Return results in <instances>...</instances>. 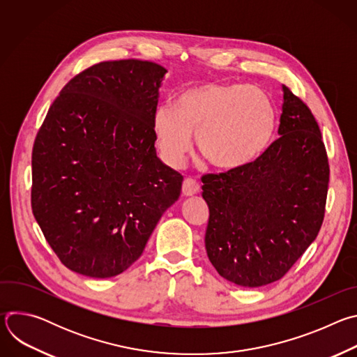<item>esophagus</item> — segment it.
<instances>
[{"instance_id": "1", "label": "esophagus", "mask_w": 357, "mask_h": 357, "mask_svg": "<svg viewBox=\"0 0 357 357\" xmlns=\"http://www.w3.org/2000/svg\"><path fill=\"white\" fill-rule=\"evenodd\" d=\"M199 189H200L199 183L195 179H192V178H186L183 181V183H182V193H183V196H193V195H196L199 192Z\"/></svg>"}]
</instances>
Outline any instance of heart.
Returning <instances> with one entry per match:
<instances>
[{"mask_svg":"<svg viewBox=\"0 0 357 357\" xmlns=\"http://www.w3.org/2000/svg\"><path fill=\"white\" fill-rule=\"evenodd\" d=\"M154 132L162 157L179 167L196 132L199 152L222 169L259 157L275 128V107L260 87L243 83H202L183 90L175 106L154 113Z\"/></svg>","mask_w":357,"mask_h":357,"instance_id":"heart-1","label":"heart"}]
</instances>
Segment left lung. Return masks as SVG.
<instances>
[{
  "label": "left lung",
  "mask_w": 357,
  "mask_h": 357,
  "mask_svg": "<svg viewBox=\"0 0 357 357\" xmlns=\"http://www.w3.org/2000/svg\"><path fill=\"white\" fill-rule=\"evenodd\" d=\"M282 90L280 138L251 162L202 176L208 257L240 287L282 278L325 218L329 162L322 134L310 107L287 86Z\"/></svg>",
  "instance_id": "obj_1"
}]
</instances>
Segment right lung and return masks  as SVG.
<instances>
[{
	"instance_id": "obj_1",
	"label": "right lung",
	"mask_w": 357,
	"mask_h": 357,
	"mask_svg": "<svg viewBox=\"0 0 357 357\" xmlns=\"http://www.w3.org/2000/svg\"><path fill=\"white\" fill-rule=\"evenodd\" d=\"M167 69L96 63L62 89L32 149V213L61 263L110 278L142 254L183 176L157 157L154 113Z\"/></svg>"
}]
</instances>
